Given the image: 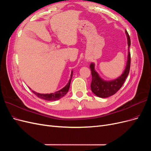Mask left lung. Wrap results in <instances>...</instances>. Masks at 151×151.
<instances>
[{"mask_svg":"<svg viewBox=\"0 0 151 151\" xmlns=\"http://www.w3.org/2000/svg\"><path fill=\"white\" fill-rule=\"evenodd\" d=\"M125 34L127 37L128 45L127 61L126 63V66L123 73L119 77L114 80H104L101 78L98 73L95 71L94 63H91L90 65L92 76L91 90L96 96L100 97V98H107V97H109L116 93L120 90L122 86L123 85L126 78L127 77L129 73L130 66V53L129 51L130 39L127 31H125Z\"/></svg>","mask_w":151,"mask_h":151,"instance_id":"8db88e82","label":"left lung"}]
</instances>
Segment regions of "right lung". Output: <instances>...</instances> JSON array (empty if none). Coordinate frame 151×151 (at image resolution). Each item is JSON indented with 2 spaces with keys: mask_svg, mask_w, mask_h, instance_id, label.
<instances>
[{
  "mask_svg": "<svg viewBox=\"0 0 151 151\" xmlns=\"http://www.w3.org/2000/svg\"><path fill=\"white\" fill-rule=\"evenodd\" d=\"M72 76H73V71H71L70 79L68 83L66 84V85L65 87H63L62 89L55 92V93L44 94V93H37V92L32 90V93H35L37 96L39 97V98H40L41 99L46 100L53 101V100H59L61 98H62L63 96H64L68 93V91L70 86V83H71V78H72Z\"/></svg>",
  "mask_w": 151,
  "mask_h": 151,
  "instance_id": "obj_1",
  "label": "right lung"
}]
</instances>
